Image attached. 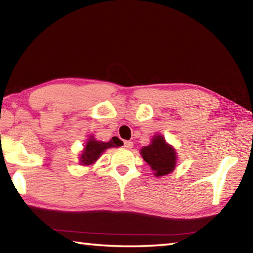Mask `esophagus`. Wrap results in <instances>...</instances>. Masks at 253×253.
Listing matches in <instances>:
<instances>
[{
  "instance_id": "1",
  "label": "esophagus",
  "mask_w": 253,
  "mask_h": 253,
  "mask_svg": "<svg viewBox=\"0 0 253 253\" xmlns=\"http://www.w3.org/2000/svg\"><path fill=\"white\" fill-rule=\"evenodd\" d=\"M124 146L128 149H130L132 146H134V143H132L131 140H125V142H124Z\"/></svg>"
}]
</instances>
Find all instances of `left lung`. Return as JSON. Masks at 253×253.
Here are the masks:
<instances>
[{
	"label": "left lung",
	"instance_id": "8db88e82",
	"mask_svg": "<svg viewBox=\"0 0 253 253\" xmlns=\"http://www.w3.org/2000/svg\"><path fill=\"white\" fill-rule=\"evenodd\" d=\"M140 155L157 177L173 172L176 165V152L173 146L165 142L162 135L154 136L152 143L140 149Z\"/></svg>",
	"mask_w": 253,
	"mask_h": 253
}]
</instances>
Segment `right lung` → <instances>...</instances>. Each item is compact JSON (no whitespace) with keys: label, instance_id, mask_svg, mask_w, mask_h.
Masks as SVG:
<instances>
[{"label":"right lung","instance_id":"obj_1","mask_svg":"<svg viewBox=\"0 0 253 253\" xmlns=\"http://www.w3.org/2000/svg\"><path fill=\"white\" fill-rule=\"evenodd\" d=\"M119 146V143L117 140H109V142H99L93 138V136H90L88 142L85 143L84 152L80 156V164L81 165H91L95 163L100 155L104 153L107 148L110 147H117Z\"/></svg>","mask_w":253,"mask_h":253}]
</instances>
